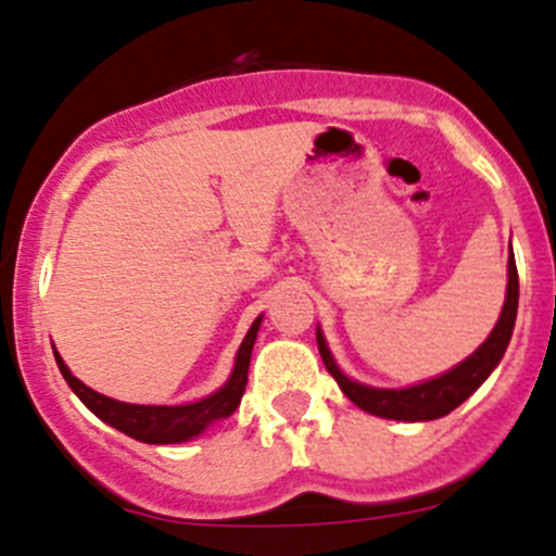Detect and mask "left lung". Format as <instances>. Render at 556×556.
<instances>
[{
	"label": "left lung",
	"mask_w": 556,
	"mask_h": 556,
	"mask_svg": "<svg viewBox=\"0 0 556 556\" xmlns=\"http://www.w3.org/2000/svg\"><path fill=\"white\" fill-rule=\"evenodd\" d=\"M517 296H520V286H517V267L515 257L509 254V283H507V302H504L502 317H498L496 328L491 330L489 339L476 349V354H470L463 365H457L454 370L444 372V376L426 380V383L413 386V389H370V386H362L349 380L344 372L336 367L333 357H330L326 339L317 330V349H320V357L326 362L328 372L336 378V383L341 386V391L357 404L365 413L389 417V420H435V417H444L457 409L472 391L491 376V370L498 365V359L507 352L509 339H513L515 317H517Z\"/></svg>",
	"instance_id": "1"
}]
</instances>
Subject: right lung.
I'll use <instances>...</instances> for the list:
<instances>
[{
	"label": "right lung",
	"instance_id": "obj_1",
	"mask_svg": "<svg viewBox=\"0 0 556 556\" xmlns=\"http://www.w3.org/2000/svg\"><path fill=\"white\" fill-rule=\"evenodd\" d=\"M260 320L262 317H257V320L252 323V328H249L244 344H241L239 354H236V367L233 372H230L228 383L223 386L220 391H215L212 396L202 399V402L178 404V407H143V404L115 402V399L97 394L89 386L80 383V380L67 370V365L62 362L58 352H54V359H58V367L62 378L67 380V386L76 391V396L99 417V420L123 430L130 439L143 441V444H180V441H189L202 433L212 420L233 415V409L239 407L247 389L249 357H252V346L254 339H257Z\"/></svg>",
	"mask_w": 556,
	"mask_h": 556
}]
</instances>
